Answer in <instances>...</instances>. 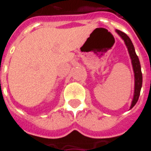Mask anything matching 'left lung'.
Returning <instances> with one entry per match:
<instances>
[{
  "instance_id": "1",
  "label": "left lung",
  "mask_w": 151,
  "mask_h": 151,
  "mask_svg": "<svg viewBox=\"0 0 151 151\" xmlns=\"http://www.w3.org/2000/svg\"><path fill=\"white\" fill-rule=\"evenodd\" d=\"M116 32L119 34L121 38H123V40L124 41L125 44L128 48L129 50V54L130 55L131 62H132V65H133V70L134 73V98L131 103L130 108L134 107L136 102L138 101L139 96L140 94V90L142 87V72H141V67H140V63L139 60L137 56L134 44L130 40V38H129V36L124 33V32H121L119 30L116 29Z\"/></svg>"
}]
</instances>
